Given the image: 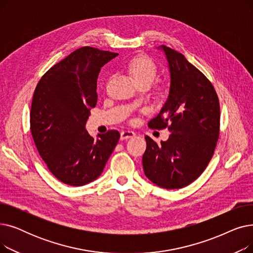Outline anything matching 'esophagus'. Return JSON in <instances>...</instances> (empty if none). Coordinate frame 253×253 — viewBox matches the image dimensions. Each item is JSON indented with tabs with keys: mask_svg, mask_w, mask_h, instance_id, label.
Returning a JSON list of instances; mask_svg holds the SVG:
<instances>
[{
	"mask_svg": "<svg viewBox=\"0 0 253 253\" xmlns=\"http://www.w3.org/2000/svg\"><path fill=\"white\" fill-rule=\"evenodd\" d=\"M135 136V133L133 131H130V130H126V131H122L121 132V135H120V139L124 140V139H128Z\"/></svg>",
	"mask_w": 253,
	"mask_h": 253,
	"instance_id": "esophagus-1",
	"label": "esophagus"
}]
</instances>
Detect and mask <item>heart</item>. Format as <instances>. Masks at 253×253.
<instances>
[{"instance_id":"1","label":"heart","mask_w":253,"mask_h":253,"mask_svg":"<svg viewBox=\"0 0 253 253\" xmlns=\"http://www.w3.org/2000/svg\"><path fill=\"white\" fill-rule=\"evenodd\" d=\"M127 69L137 84L143 82L152 84L157 76V66L148 56L137 55L131 58L127 64Z\"/></svg>"}]
</instances>
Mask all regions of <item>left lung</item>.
Wrapping results in <instances>:
<instances>
[{
	"mask_svg": "<svg viewBox=\"0 0 253 253\" xmlns=\"http://www.w3.org/2000/svg\"><path fill=\"white\" fill-rule=\"evenodd\" d=\"M162 50L170 73L169 94L160 113L149 122L153 129L168 126L166 141L145 136L142 157L144 174L158 187H187L202 174L219 136V101L209 80L181 53L167 46Z\"/></svg>",
	"mask_w": 253,
	"mask_h": 253,
	"instance_id": "left-lung-1",
	"label": "left lung"
}]
</instances>
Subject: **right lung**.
<instances>
[{
  "label": "right lung",
  "instance_id": "obj_1",
  "mask_svg": "<svg viewBox=\"0 0 253 253\" xmlns=\"http://www.w3.org/2000/svg\"><path fill=\"white\" fill-rule=\"evenodd\" d=\"M118 53L82 47L40 80L30 114L36 147L51 173L80 187L100 174L120 138L116 130L93 138L86 130L90 110L97 102V77Z\"/></svg>",
  "mask_w": 253,
  "mask_h": 253
}]
</instances>
